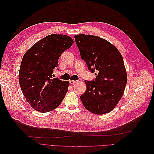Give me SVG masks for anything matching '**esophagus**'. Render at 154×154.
<instances>
[{"label": "esophagus", "mask_w": 154, "mask_h": 154, "mask_svg": "<svg viewBox=\"0 0 154 154\" xmlns=\"http://www.w3.org/2000/svg\"><path fill=\"white\" fill-rule=\"evenodd\" d=\"M77 82H78V81H74V80H70L69 81V83H70V84H71V85L75 84V83H76Z\"/></svg>", "instance_id": "obj_1"}]
</instances>
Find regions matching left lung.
<instances>
[{
    "instance_id": "obj_1",
    "label": "left lung",
    "mask_w": 154,
    "mask_h": 154,
    "mask_svg": "<svg viewBox=\"0 0 154 154\" xmlns=\"http://www.w3.org/2000/svg\"><path fill=\"white\" fill-rule=\"evenodd\" d=\"M74 38L82 59L96 76L94 80L85 81L87 90L80 96L82 103L92 113H109L122 99L127 85L122 56L114 45L99 36L81 34Z\"/></svg>"
}]
</instances>
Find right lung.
Wrapping results in <instances>:
<instances>
[{"label":"right lung","instance_id":"right-lung-1","mask_svg":"<svg viewBox=\"0 0 154 154\" xmlns=\"http://www.w3.org/2000/svg\"><path fill=\"white\" fill-rule=\"evenodd\" d=\"M73 43L69 36L53 34L37 42L24 54L18 80L23 94L32 109L48 112L62 103L69 82L52 78V75L53 69L58 66L59 57Z\"/></svg>","mask_w":154,"mask_h":154}]
</instances>
